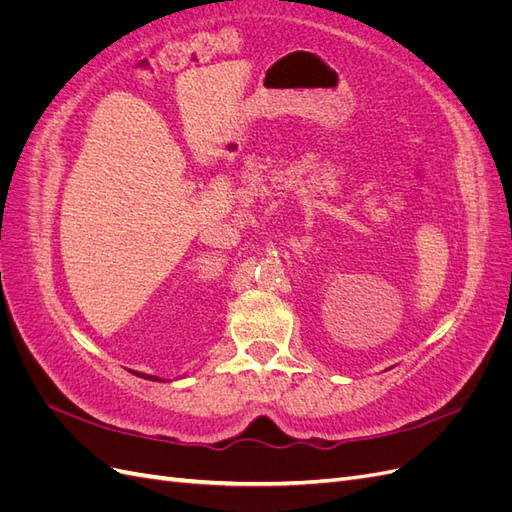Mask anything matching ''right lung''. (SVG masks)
Segmentation results:
<instances>
[{
    "label": "right lung",
    "mask_w": 512,
    "mask_h": 512,
    "mask_svg": "<svg viewBox=\"0 0 512 512\" xmlns=\"http://www.w3.org/2000/svg\"><path fill=\"white\" fill-rule=\"evenodd\" d=\"M134 374H136V371H134ZM136 376H141V378H147V380H156V382H158V378H156V376H147V374H136Z\"/></svg>",
    "instance_id": "obj_1"
}]
</instances>
